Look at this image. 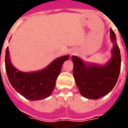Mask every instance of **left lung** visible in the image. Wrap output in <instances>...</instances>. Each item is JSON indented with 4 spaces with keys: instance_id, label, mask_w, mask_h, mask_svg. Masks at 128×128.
I'll list each match as a JSON object with an SVG mask.
<instances>
[{
    "instance_id": "obj_1",
    "label": "left lung",
    "mask_w": 128,
    "mask_h": 128,
    "mask_svg": "<svg viewBox=\"0 0 128 128\" xmlns=\"http://www.w3.org/2000/svg\"><path fill=\"white\" fill-rule=\"evenodd\" d=\"M110 39L114 42L112 58L104 65L86 63L72 56L73 76L80 94L87 99H97L110 92L118 80L121 70V55L114 32L110 29Z\"/></svg>"
}]
</instances>
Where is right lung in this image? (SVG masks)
<instances>
[{
	"mask_svg": "<svg viewBox=\"0 0 128 128\" xmlns=\"http://www.w3.org/2000/svg\"><path fill=\"white\" fill-rule=\"evenodd\" d=\"M69 58L65 56L56 59L49 65L36 72L18 70L11 62L9 48L5 53V69L13 88L29 100L36 101L50 96L56 86V80L61 72L62 64Z\"/></svg>",
	"mask_w": 128,
	"mask_h": 128,
	"instance_id": "obj_1",
	"label": "right lung"
}]
</instances>
